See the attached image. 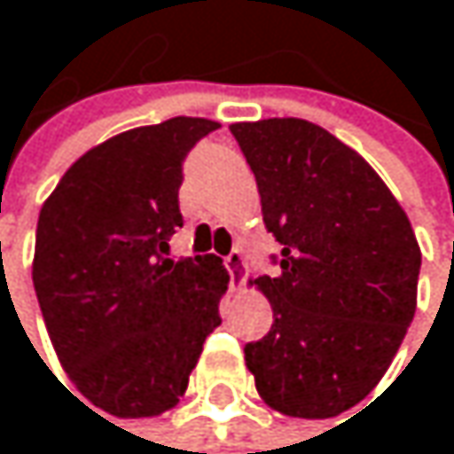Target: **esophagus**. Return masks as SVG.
<instances>
[{
	"label": "esophagus",
	"mask_w": 454,
	"mask_h": 454,
	"mask_svg": "<svg viewBox=\"0 0 454 454\" xmlns=\"http://www.w3.org/2000/svg\"><path fill=\"white\" fill-rule=\"evenodd\" d=\"M224 267H227V272L232 275V283H235V286H240V280H243V270H246V262H243L240 248H232V251L224 256Z\"/></svg>",
	"instance_id": "1"
}]
</instances>
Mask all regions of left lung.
<instances>
[{"instance_id":"1","label":"left lung","mask_w":454,"mask_h":454,"mask_svg":"<svg viewBox=\"0 0 454 454\" xmlns=\"http://www.w3.org/2000/svg\"><path fill=\"white\" fill-rule=\"evenodd\" d=\"M283 246L256 286L272 328L246 343L262 399L283 415L333 418L388 370L418 299L420 248L372 166L304 118L232 123Z\"/></svg>"}]
</instances>
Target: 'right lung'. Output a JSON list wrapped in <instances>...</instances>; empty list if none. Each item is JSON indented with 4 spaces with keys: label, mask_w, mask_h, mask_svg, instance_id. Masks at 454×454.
I'll use <instances>...</instances> for the list:
<instances>
[{
    "label": "right lung",
    "mask_w": 454,
    "mask_h": 454,
    "mask_svg": "<svg viewBox=\"0 0 454 454\" xmlns=\"http://www.w3.org/2000/svg\"><path fill=\"white\" fill-rule=\"evenodd\" d=\"M219 123L176 115L84 153L36 224L34 288L74 386L118 418H150L187 388L222 325V259L168 256L187 153Z\"/></svg>",
    "instance_id": "obj_1"
}]
</instances>
